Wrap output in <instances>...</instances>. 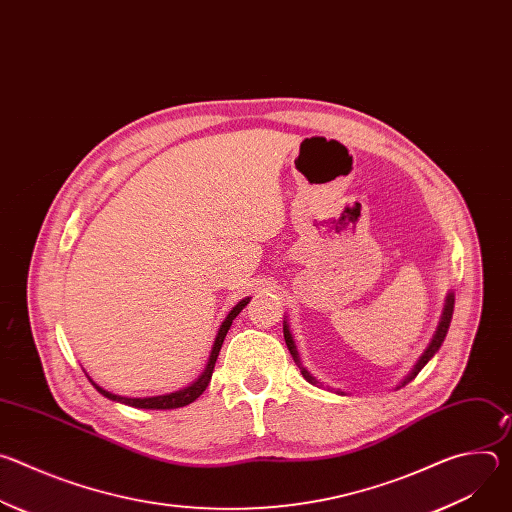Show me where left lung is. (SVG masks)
I'll list each match as a JSON object with an SVG mask.
<instances>
[{"instance_id":"obj_1","label":"left lung","mask_w":512,"mask_h":512,"mask_svg":"<svg viewBox=\"0 0 512 512\" xmlns=\"http://www.w3.org/2000/svg\"><path fill=\"white\" fill-rule=\"evenodd\" d=\"M452 314H454V294L450 291L448 294V298H446V306H444V312H442V318H440V324H437V330H435V334H433V338H431V342H429V346L425 348V352L421 354V358L417 360V364L413 367V371L403 379V383L397 387V389H401V387H405L407 383H411L417 375H419V371L425 367V364L429 362V358L440 350V346H442V342H444V338H446V334H448V328H450V322H452ZM283 338H285V344H287V348H289V354L294 356V360H296V364H298V369H300V373L304 375V379L308 381V383H312V385H320L318 383V379L316 377H312L310 373H308V369L304 367L302 364V360H300V354H298V348H296V342H294V338H291V332H289V324L283 320ZM340 395H342V391H338Z\"/></svg>"}]
</instances>
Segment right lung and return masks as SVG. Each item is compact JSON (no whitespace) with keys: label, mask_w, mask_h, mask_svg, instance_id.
<instances>
[{"label":"right lung","mask_w":512,"mask_h":512,"mask_svg":"<svg viewBox=\"0 0 512 512\" xmlns=\"http://www.w3.org/2000/svg\"><path fill=\"white\" fill-rule=\"evenodd\" d=\"M247 304H249V298L241 300V302L229 312V316H227L225 322L221 324V330H218V334H216V338H214V344H212V350H210L208 364H206L204 373H202L190 387H186V389H180V391L168 393V395H158V397H121V395H115V393L105 391V389L99 387L95 381H91V377H89V381H91L93 387H95L101 395H105L107 399L117 401V403H125V405H129V407H137V409H178V407L190 405L192 401H196V399L206 391V387H208V383H210V377H212V371H214V362H216L218 352H221V346H223V342H225V336H227V332H229L233 320L241 314V310H243Z\"/></svg>","instance_id":"add662e5"}]
</instances>
